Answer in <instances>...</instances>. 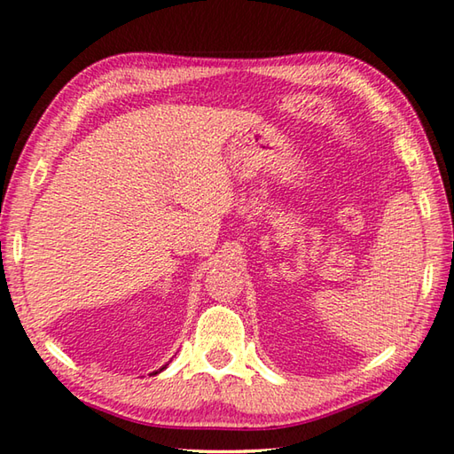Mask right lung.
Returning <instances> with one entry per match:
<instances>
[{
  "label": "right lung",
  "mask_w": 454,
  "mask_h": 454,
  "mask_svg": "<svg viewBox=\"0 0 454 454\" xmlns=\"http://www.w3.org/2000/svg\"><path fill=\"white\" fill-rule=\"evenodd\" d=\"M163 369H165V367H161V369H159V371H155V372H153V375H157V372H161Z\"/></svg>",
  "instance_id": "right-lung-1"
}]
</instances>
